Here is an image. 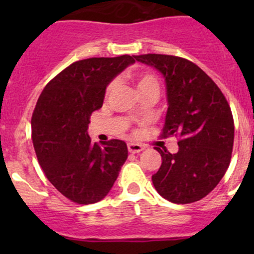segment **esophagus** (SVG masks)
<instances>
[{"mask_svg":"<svg viewBox=\"0 0 254 254\" xmlns=\"http://www.w3.org/2000/svg\"><path fill=\"white\" fill-rule=\"evenodd\" d=\"M143 146L140 145V143H135V142H129L127 143V150H129L130 153H139L143 150Z\"/></svg>","mask_w":254,"mask_h":254,"instance_id":"1","label":"esophagus"}]
</instances>
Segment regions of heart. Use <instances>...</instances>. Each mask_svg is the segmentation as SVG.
Returning <instances> with one entry per match:
<instances>
[{
  "label": "heart",
  "mask_w": 254,
  "mask_h": 254,
  "mask_svg": "<svg viewBox=\"0 0 254 254\" xmlns=\"http://www.w3.org/2000/svg\"><path fill=\"white\" fill-rule=\"evenodd\" d=\"M134 81L140 94L147 93V92H155L158 94L160 83H158V79L153 73L147 72V71H137L134 75ZM115 87H117V82H111L109 86L107 87V94H111L115 89Z\"/></svg>",
  "instance_id": "obj_1"
}]
</instances>
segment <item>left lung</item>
I'll use <instances>...</instances> for the list:
<instances>
[{"mask_svg":"<svg viewBox=\"0 0 254 254\" xmlns=\"http://www.w3.org/2000/svg\"><path fill=\"white\" fill-rule=\"evenodd\" d=\"M165 78L167 114L163 136L181 137L178 152L156 148L162 165L152 176L161 196L189 204L206 196L229 168L234 146V118L226 98L199 66L161 54L134 56Z\"/></svg>","mask_w":254,"mask_h":254,"instance_id":"1","label":"left lung"}]
</instances>
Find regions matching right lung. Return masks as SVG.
Instances as JSON below:
<instances>
[{
	"label": "right lung",
	"instance_id": "1",
	"mask_svg": "<svg viewBox=\"0 0 254 254\" xmlns=\"http://www.w3.org/2000/svg\"><path fill=\"white\" fill-rule=\"evenodd\" d=\"M134 56L92 58L71 64L43 89L32 117L40 167L63 195L77 204L106 198L127 158L122 140L91 142V114L103 106L108 84Z\"/></svg>",
	"mask_w": 254,
	"mask_h": 254
}]
</instances>
